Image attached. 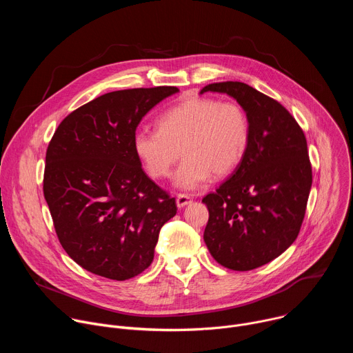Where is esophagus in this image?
Segmentation results:
<instances>
[{"label":"esophagus","instance_id":"34e87169","mask_svg":"<svg viewBox=\"0 0 353 353\" xmlns=\"http://www.w3.org/2000/svg\"><path fill=\"white\" fill-rule=\"evenodd\" d=\"M192 201V196L188 195V194H179L177 198H176V203H177V207L179 208H183L185 207L187 204H190Z\"/></svg>","mask_w":353,"mask_h":353}]
</instances>
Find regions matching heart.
Listing matches in <instances>:
<instances>
[{
  "label": "heart",
  "instance_id": "heart-1",
  "mask_svg": "<svg viewBox=\"0 0 353 353\" xmlns=\"http://www.w3.org/2000/svg\"><path fill=\"white\" fill-rule=\"evenodd\" d=\"M158 127L137 130L134 150L154 179L168 177L183 152L174 174V184L183 190L201 187L212 173L222 177L233 172L251 135L248 114L240 103L201 96L166 110Z\"/></svg>",
  "mask_w": 353,
  "mask_h": 353
}]
</instances>
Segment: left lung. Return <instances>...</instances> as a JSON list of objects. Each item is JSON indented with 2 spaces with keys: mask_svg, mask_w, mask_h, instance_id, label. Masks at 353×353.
<instances>
[{
  "mask_svg": "<svg viewBox=\"0 0 353 353\" xmlns=\"http://www.w3.org/2000/svg\"><path fill=\"white\" fill-rule=\"evenodd\" d=\"M208 90L237 100L251 135L234 173L203 198L204 241L222 267L250 271L281 256L300 232L313 181L307 141L279 102L247 83H210L201 93Z\"/></svg>",
  "mask_w": 353,
  "mask_h": 353,
  "instance_id": "obj_1",
  "label": "left lung"
}]
</instances>
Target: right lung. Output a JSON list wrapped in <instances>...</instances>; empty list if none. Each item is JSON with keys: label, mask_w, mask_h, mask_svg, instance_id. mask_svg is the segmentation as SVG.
Returning <instances> with one entry per match:
<instances>
[{"label": "right lung", "mask_w": 353, "mask_h": 353, "mask_svg": "<svg viewBox=\"0 0 353 353\" xmlns=\"http://www.w3.org/2000/svg\"><path fill=\"white\" fill-rule=\"evenodd\" d=\"M176 86L109 92L70 113L46 152L43 192L65 253L83 270L125 281L154 260L176 199L134 150L142 117Z\"/></svg>", "instance_id": "add662e5"}]
</instances>
